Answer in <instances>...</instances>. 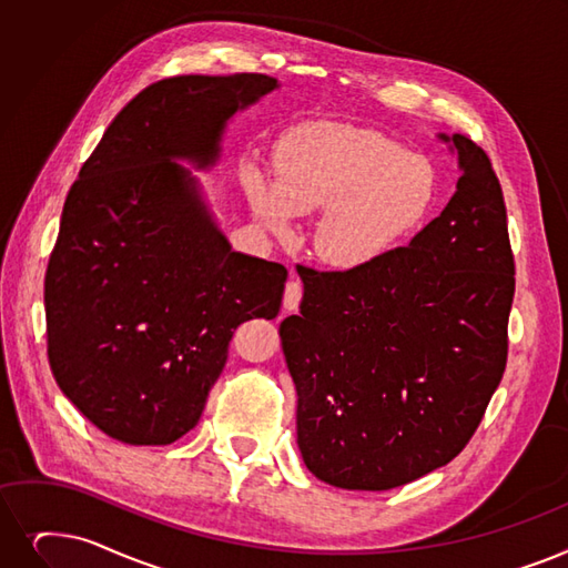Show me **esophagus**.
<instances>
[{
    "label": "esophagus",
    "instance_id": "1",
    "mask_svg": "<svg viewBox=\"0 0 568 568\" xmlns=\"http://www.w3.org/2000/svg\"><path fill=\"white\" fill-rule=\"evenodd\" d=\"M302 294H304V285L300 278H290L285 285V294H283V306L287 311H294L302 302Z\"/></svg>",
    "mask_w": 568,
    "mask_h": 568
}]
</instances>
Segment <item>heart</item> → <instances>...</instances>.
Listing matches in <instances>:
<instances>
[{"label": "heart", "instance_id": "1", "mask_svg": "<svg viewBox=\"0 0 568 568\" xmlns=\"http://www.w3.org/2000/svg\"><path fill=\"white\" fill-rule=\"evenodd\" d=\"M243 185L262 225L278 236L292 215L323 211L315 251L341 268L366 266L397 245L429 209V164L378 132L311 125L281 141L274 181L257 169Z\"/></svg>", "mask_w": 568, "mask_h": 568}]
</instances>
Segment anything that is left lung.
Here are the masks:
<instances>
[{"mask_svg":"<svg viewBox=\"0 0 568 568\" xmlns=\"http://www.w3.org/2000/svg\"><path fill=\"white\" fill-rule=\"evenodd\" d=\"M453 145L462 176L443 213L366 266H304L300 315L281 323L300 450L334 487L392 489L455 459L506 372L504 192L480 145Z\"/></svg>","mask_w":568,"mask_h":568,"instance_id":"8db88e82","label":"left lung"}]
</instances>
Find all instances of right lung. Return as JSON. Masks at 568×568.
<instances>
[{
  "mask_svg": "<svg viewBox=\"0 0 568 568\" xmlns=\"http://www.w3.org/2000/svg\"><path fill=\"white\" fill-rule=\"evenodd\" d=\"M278 85L264 73L143 88L83 162L45 268L48 362L88 420L130 446L200 423L234 329L276 317L287 268L234 253L196 181L225 122Z\"/></svg>",
  "mask_w": 568,
  "mask_h": 568,
  "instance_id": "add662e5",
  "label": "right lung"
}]
</instances>
